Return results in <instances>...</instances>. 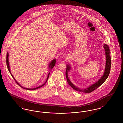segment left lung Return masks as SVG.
<instances>
[{"label": "left lung", "instance_id": "obj_1", "mask_svg": "<svg viewBox=\"0 0 123 123\" xmlns=\"http://www.w3.org/2000/svg\"><path fill=\"white\" fill-rule=\"evenodd\" d=\"M103 47L105 49V59H106L105 68L104 73L102 76H101L97 82H94V84L88 86V88L82 89V88H78L74 84H73V83L70 81L68 76V72H69L71 70V65L69 64H68L66 65L67 67H66V71H65L66 77L67 82L71 88L79 92H81L83 93H91L94 90H95L96 88L99 87V86L101 85L105 81L110 73V71L111 69V57L110 55L109 47L107 45L105 44H104Z\"/></svg>", "mask_w": 123, "mask_h": 123}]
</instances>
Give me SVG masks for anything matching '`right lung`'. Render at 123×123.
<instances>
[{
    "label": "right lung",
    "instance_id": "add662e5",
    "mask_svg": "<svg viewBox=\"0 0 123 123\" xmlns=\"http://www.w3.org/2000/svg\"><path fill=\"white\" fill-rule=\"evenodd\" d=\"M56 59H53V60H52L50 62V63L49 64V65H48V68H49V70H50V72H49V73H48V75H47V80H46V81L45 82L44 84H43L42 85H41L40 86H38V87H36V88H24V87H23L22 86H21V85H20V84H19V83L17 81V80L15 79V78L14 77V76H13L12 75V73H11V70H10V64H9V53H8V52L7 53V55H6V64H7V68H8V69L9 71L10 72V73L11 75H12V77L14 78V79L15 80V81H16V82L18 83V85H19L21 87H22V88H24V89H25L29 90H35V89H38V88H41V87H42L43 86H44V85L46 84V83L47 82V80H48V79L50 73V71H51V70L53 69V67L54 66V65H55V64H56Z\"/></svg>",
    "mask_w": 123,
    "mask_h": 123
}]
</instances>
